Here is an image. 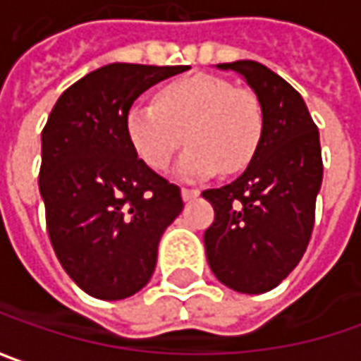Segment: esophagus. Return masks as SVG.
Returning a JSON list of instances; mask_svg holds the SVG:
<instances>
[{
    "mask_svg": "<svg viewBox=\"0 0 361 361\" xmlns=\"http://www.w3.org/2000/svg\"><path fill=\"white\" fill-rule=\"evenodd\" d=\"M197 196H200V190H196V188H181V197H183L185 202Z\"/></svg>",
    "mask_w": 361,
    "mask_h": 361,
    "instance_id": "1",
    "label": "esophagus"
}]
</instances>
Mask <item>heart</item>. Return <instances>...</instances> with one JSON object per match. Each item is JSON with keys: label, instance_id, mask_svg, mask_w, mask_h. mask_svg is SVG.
<instances>
[{"label": "heart", "instance_id": "1", "mask_svg": "<svg viewBox=\"0 0 361 361\" xmlns=\"http://www.w3.org/2000/svg\"><path fill=\"white\" fill-rule=\"evenodd\" d=\"M262 129L257 92L206 72L167 82L153 102H133L125 117L129 143L155 171L169 167L183 139L190 143L178 165L185 180L244 169L259 149Z\"/></svg>", "mask_w": 361, "mask_h": 361}]
</instances>
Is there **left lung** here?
<instances>
[{"mask_svg":"<svg viewBox=\"0 0 361 361\" xmlns=\"http://www.w3.org/2000/svg\"><path fill=\"white\" fill-rule=\"evenodd\" d=\"M257 92L264 129L238 180L204 190L214 222L204 232L212 273L238 293L274 289L299 264L315 224L323 159L317 125L301 94L255 60L218 64Z\"/></svg>","mask_w":361,"mask_h":361,"instance_id":"left-lung-1","label":"left lung"}]
</instances>
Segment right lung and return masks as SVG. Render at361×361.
I'll list each match as a JSON object with an SVG mask.
<instances>
[{"mask_svg":"<svg viewBox=\"0 0 361 361\" xmlns=\"http://www.w3.org/2000/svg\"><path fill=\"white\" fill-rule=\"evenodd\" d=\"M185 66L109 64L68 87L42 129L39 194L62 269L90 297L143 289L157 244L183 208L180 188L137 157L125 131L133 101Z\"/></svg>","mask_w":361,"mask_h":361,"instance_id":"1","label":"right lung"}]
</instances>
